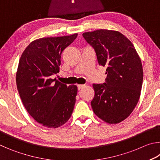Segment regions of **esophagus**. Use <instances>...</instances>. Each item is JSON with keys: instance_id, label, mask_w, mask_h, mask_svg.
Listing matches in <instances>:
<instances>
[{"instance_id": "obj_1", "label": "esophagus", "mask_w": 160, "mask_h": 160, "mask_svg": "<svg viewBox=\"0 0 160 160\" xmlns=\"http://www.w3.org/2000/svg\"><path fill=\"white\" fill-rule=\"evenodd\" d=\"M84 87H85V85H78V90H81V89L83 88Z\"/></svg>"}]
</instances>
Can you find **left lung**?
Returning a JSON list of instances; mask_svg holds the SVG:
<instances>
[{
  "instance_id": "obj_1",
  "label": "left lung",
  "mask_w": 160,
  "mask_h": 160,
  "mask_svg": "<svg viewBox=\"0 0 160 160\" xmlns=\"http://www.w3.org/2000/svg\"><path fill=\"white\" fill-rule=\"evenodd\" d=\"M82 37L94 49L99 66L107 67L105 82L93 84V112L108 123H120L132 113L140 96L143 70L138 54L118 31L98 29Z\"/></svg>"
}]
</instances>
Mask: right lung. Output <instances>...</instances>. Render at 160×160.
Listing matches in <instances>:
<instances>
[{"label": "right lung", "mask_w": 160, "mask_h": 160, "mask_svg": "<svg viewBox=\"0 0 160 160\" xmlns=\"http://www.w3.org/2000/svg\"><path fill=\"white\" fill-rule=\"evenodd\" d=\"M77 36L34 40L19 61L16 82L22 102L29 115L47 128L63 125L73 112L77 86L68 87L51 76L59 72L62 51Z\"/></svg>", "instance_id": "right-lung-1"}]
</instances>
